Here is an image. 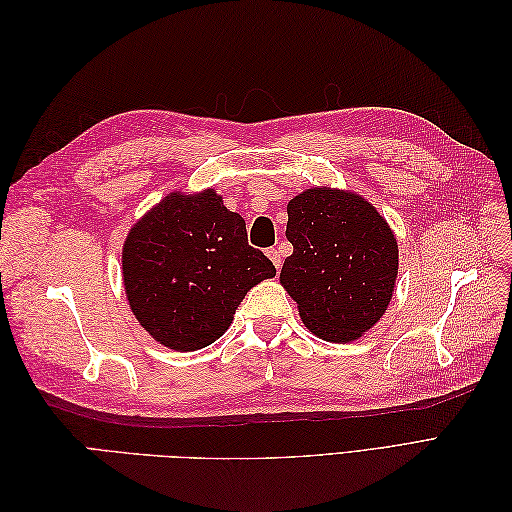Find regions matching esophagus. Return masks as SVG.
I'll return each instance as SVG.
<instances>
[{
  "label": "esophagus",
  "instance_id": "1",
  "mask_svg": "<svg viewBox=\"0 0 512 512\" xmlns=\"http://www.w3.org/2000/svg\"><path fill=\"white\" fill-rule=\"evenodd\" d=\"M267 256L273 260V265H275V269L280 271V267H282V252L277 250V247H271V250H267Z\"/></svg>",
  "mask_w": 512,
  "mask_h": 512
}]
</instances>
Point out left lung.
I'll return each instance as SVG.
<instances>
[{
  "label": "left lung",
  "instance_id": "left-lung-1",
  "mask_svg": "<svg viewBox=\"0 0 512 512\" xmlns=\"http://www.w3.org/2000/svg\"><path fill=\"white\" fill-rule=\"evenodd\" d=\"M292 254L280 282L305 327L329 342H352L382 318L397 277V241L365 198L314 188L288 203Z\"/></svg>",
  "mask_w": 512,
  "mask_h": 512
}]
</instances>
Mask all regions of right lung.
<instances>
[{"label": "right lung", "instance_id": "right-lung-1", "mask_svg": "<svg viewBox=\"0 0 512 512\" xmlns=\"http://www.w3.org/2000/svg\"><path fill=\"white\" fill-rule=\"evenodd\" d=\"M121 262L136 320L183 352L220 339L247 290L275 275L247 243L245 220L213 190L166 196L130 230Z\"/></svg>", "mask_w": 512, "mask_h": 512}]
</instances>
